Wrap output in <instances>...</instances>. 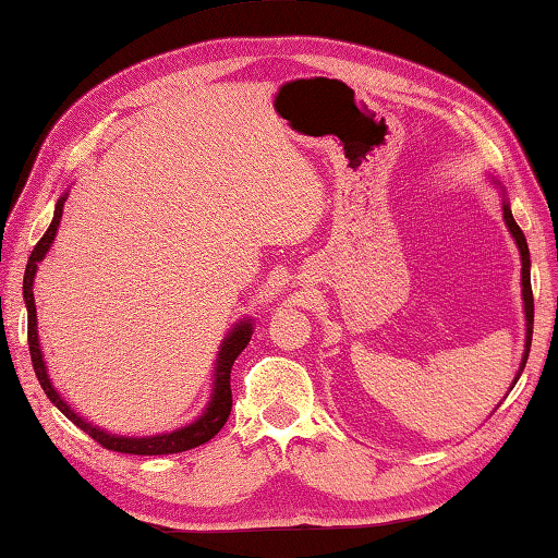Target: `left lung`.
Instances as JSON below:
<instances>
[{
  "mask_svg": "<svg viewBox=\"0 0 558 558\" xmlns=\"http://www.w3.org/2000/svg\"><path fill=\"white\" fill-rule=\"evenodd\" d=\"M494 183H496V189L500 191V198H504V220H506V227H508V232L512 234V239H515V244H518V251H520V264H522V307H525V353H522V360H520V367H518V375H515V379H512V385H510V389L518 385V379H520V375H522V369H525V365H527V355H530V345H532V324H534V300H532V282H530V248H527V239H525V234H522V229L518 227V222H515V217H512V213H510V203H508V198H506V191H504V185H500V181H496L494 179ZM508 389V391H510Z\"/></svg>",
  "mask_w": 558,
  "mask_h": 558,
  "instance_id": "1",
  "label": "left lung"
}]
</instances>
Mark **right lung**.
Wrapping results in <instances>:
<instances>
[{
	"mask_svg": "<svg viewBox=\"0 0 558 558\" xmlns=\"http://www.w3.org/2000/svg\"><path fill=\"white\" fill-rule=\"evenodd\" d=\"M68 195H70L68 191L60 195L58 205H54L52 222L48 227V232L40 236L36 248L31 251L26 272H24V302L28 310V351H31V363H33V369H36V377L40 381L43 391H46L48 399L76 425V428L84 430L86 435H92V438L98 445H104L106 450L125 452V454H173V452L193 450V447L213 440L215 435L220 433L222 425L227 423L229 411H232V387H229V375H232L234 360L248 345L251 333H254V322H251L248 316L246 319H239L232 329H229V333L222 338L220 351H217V360H215L210 401L205 403V409L198 418L181 425V428H177V430H167V433H157V435H140V438H133V435L108 433L86 418H82L80 413H74L70 403L60 397L58 389H54L52 379L48 375V367H46V357H43V351H40V341H38V316H36V298H33V280H36L40 260L46 258V254L54 242V236H58V227L62 220V207H64V201H68Z\"/></svg>",
	"mask_w": 558,
	"mask_h": 558,
	"instance_id": "1",
	"label": "right lung"
}]
</instances>
